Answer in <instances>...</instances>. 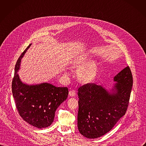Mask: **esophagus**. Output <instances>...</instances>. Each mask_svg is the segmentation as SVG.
I'll use <instances>...</instances> for the list:
<instances>
[{
  "mask_svg": "<svg viewBox=\"0 0 146 146\" xmlns=\"http://www.w3.org/2000/svg\"><path fill=\"white\" fill-rule=\"evenodd\" d=\"M76 91L75 90H70V92H69V95L71 96V97H74V96H76Z\"/></svg>",
  "mask_w": 146,
  "mask_h": 146,
  "instance_id": "obj_1",
  "label": "esophagus"
}]
</instances>
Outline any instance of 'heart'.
Returning a JSON list of instances; mask_svg holds the SVG:
<instances>
[{
  "instance_id": "1",
  "label": "heart",
  "mask_w": 146,
  "mask_h": 146,
  "mask_svg": "<svg viewBox=\"0 0 146 146\" xmlns=\"http://www.w3.org/2000/svg\"><path fill=\"white\" fill-rule=\"evenodd\" d=\"M88 61V57L86 55H84L80 56L77 59L76 64L77 65H83ZM96 69V64L94 62L90 61L82 67V69L79 71V75L81 78L84 80H90L95 76Z\"/></svg>"
}]
</instances>
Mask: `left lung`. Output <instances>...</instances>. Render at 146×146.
<instances>
[{"mask_svg": "<svg viewBox=\"0 0 146 146\" xmlns=\"http://www.w3.org/2000/svg\"><path fill=\"white\" fill-rule=\"evenodd\" d=\"M117 82L110 93L102 86L84 84L78 89L77 126L80 134L96 139L110 131L125 114L133 86V76L127 66L114 77Z\"/></svg>", "mask_w": 146, "mask_h": 146, "instance_id": "8db88e82", "label": "left lung"}]
</instances>
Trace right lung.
Wrapping results in <instances>:
<instances>
[{
    "instance_id": "right-lung-1",
    "label": "right lung",
    "mask_w": 146,
    "mask_h": 146,
    "mask_svg": "<svg viewBox=\"0 0 146 146\" xmlns=\"http://www.w3.org/2000/svg\"><path fill=\"white\" fill-rule=\"evenodd\" d=\"M31 44L18 59L15 68L12 89L18 113L27 123L38 129L52 124L56 109L68 96L67 87H56L44 83L37 85L23 83L17 72L22 58Z\"/></svg>"
}]
</instances>
